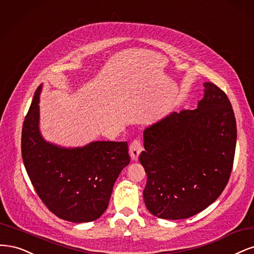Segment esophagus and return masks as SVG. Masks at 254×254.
<instances>
[{
  "label": "esophagus",
  "mask_w": 254,
  "mask_h": 254,
  "mask_svg": "<svg viewBox=\"0 0 254 254\" xmlns=\"http://www.w3.org/2000/svg\"><path fill=\"white\" fill-rule=\"evenodd\" d=\"M142 151V144L140 139H135V140L130 143L129 145V154H130V158H132L133 161H137L139 154Z\"/></svg>",
  "instance_id": "obj_1"
}]
</instances>
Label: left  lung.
<instances>
[{
  "label": "left lung",
  "mask_w": 254,
  "mask_h": 254,
  "mask_svg": "<svg viewBox=\"0 0 254 254\" xmlns=\"http://www.w3.org/2000/svg\"><path fill=\"white\" fill-rule=\"evenodd\" d=\"M197 109L172 113L143 132L139 161L144 203L163 219H183L215 201L231 175L236 121L227 95L206 82Z\"/></svg>",
  "instance_id": "1"
}]
</instances>
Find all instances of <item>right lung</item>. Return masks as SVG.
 Returning <instances> with one entry per match:
<instances>
[{
	"label": "right lung",
	"mask_w": 254,
	"mask_h": 254,
	"mask_svg": "<svg viewBox=\"0 0 254 254\" xmlns=\"http://www.w3.org/2000/svg\"><path fill=\"white\" fill-rule=\"evenodd\" d=\"M40 92L41 86L22 128V158L30 182L55 215L93 222L108 209L114 184L129 163L127 142L95 141L73 149L46 142L39 129Z\"/></svg>",
	"instance_id": "1"
}]
</instances>
